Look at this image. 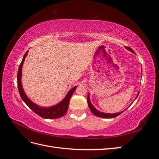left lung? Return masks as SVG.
<instances>
[{
	"label": "left lung",
	"mask_w": 159,
	"mask_h": 159,
	"mask_svg": "<svg viewBox=\"0 0 159 159\" xmlns=\"http://www.w3.org/2000/svg\"><path fill=\"white\" fill-rule=\"evenodd\" d=\"M126 48L128 49V50H129L131 52L134 53V52L131 48L126 47ZM139 93H138L137 96L139 95ZM88 106H89V109L91 110V111L92 112V113L95 115V116H97V117H102V118H107V119H109V118H114V117H116L117 116H118V115H119L120 114L123 113V111H122V112H119V113H117L110 114V113H102V112L99 111H98L97 109H96L93 106L92 104L91 103L90 100H89V94H88Z\"/></svg>",
	"instance_id": "1"
}]
</instances>
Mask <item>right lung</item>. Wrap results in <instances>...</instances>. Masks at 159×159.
Returning a JSON list of instances; mask_svg holds the SVG:
<instances>
[{
  "label": "right lung",
  "instance_id": "obj_1",
  "mask_svg": "<svg viewBox=\"0 0 159 159\" xmlns=\"http://www.w3.org/2000/svg\"><path fill=\"white\" fill-rule=\"evenodd\" d=\"M28 52V51L26 52V54L23 57V59L21 61V63L20 66H19L18 74H17L18 88L19 93H20L22 99L24 101V102H25L28 106L29 107L30 109H32L34 112L42 118L50 119H57V118L63 117L64 115L66 113L67 111H68L70 99L78 86H75V87L70 89L68 93L66 96V98L62 100L60 103L57 104L56 105H54V106L53 107L44 108V107H41L40 106H38V105H36L35 103H34L26 95L25 91H24V89L22 88V85L21 83L22 65L24 63V61L25 60V57L27 56Z\"/></svg>",
  "mask_w": 159,
  "mask_h": 159
}]
</instances>
